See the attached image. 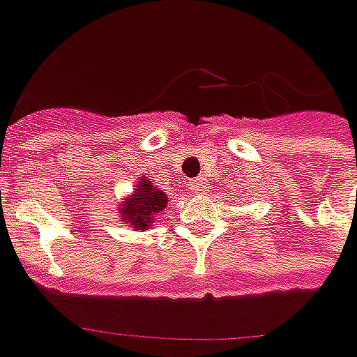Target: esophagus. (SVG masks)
<instances>
[{
    "label": "esophagus",
    "mask_w": 357,
    "mask_h": 357,
    "mask_svg": "<svg viewBox=\"0 0 357 357\" xmlns=\"http://www.w3.org/2000/svg\"><path fill=\"white\" fill-rule=\"evenodd\" d=\"M190 188H192L195 192H202V190L206 188V178H204V176H199V178H195V181L190 183Z\"/></svg>",
    "instance_id": "1"
}]
</instances>
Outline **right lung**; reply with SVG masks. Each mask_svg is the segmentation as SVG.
Segmentation results:
<instances>
[{
  "label": "right lung",
  "instance_id": "1",
  "mask_svg": "<svg viewBox=\"0 0 357 357\" xmlns=\"http://www.w3.org/2000/svg\"><path fill=\"white\" fill-rule=\"evenodd\" d=\"M169 197L153 185L149 178H139V186L132 195L123 199L119 204V213L123 222H127L135 230H146L157 222L158 213L165 211Z\"/></svg>",
  "mask_w": 357,
  "mask_h": 357
}]
</instances>
